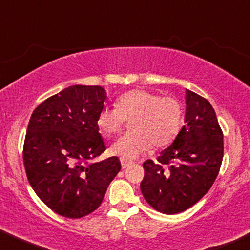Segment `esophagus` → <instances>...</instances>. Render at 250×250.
Here are the masks:
<instances>
[{"label": "esophagus", "mask_w": 250, "mask_h": 250, "mask_svg": "<svg viewBox=\"0 0 250 250\" xmlns=\"http://www.w3.org/2000/svg\"><path fill=\"white\" fill-rule=\"evenodd\" d=\"M120 162H122V168L123 169H125V168H127L128 166H131L132 163V161H128V160H125V159H120Z\"/></svg>", "instance_id": "esophagus-1"}]
</instances>
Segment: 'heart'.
<instances>
[{
	"label": "heart",
	"instance_id": "b5f03b06",
	"mask_svg": "<svg viewBox=\"0 0 250 250\" xmlns=\"http://www.w3.org/2000/svg\"><path fill=\"white\" fill-rule=\"evenodd\" d=\"M131 132L111 146V152L126 160L138 158L155 147L170 145L182 123V106L175 97H161L145 89L131 90L117 98L116 107H103L96 123L107 137L122 131L125 120H131Z\"/></svg>",
	"mask_w": 250,
	"mask_h": 250
}]
</instances>
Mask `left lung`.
<instances>
[{
	"label": "left lung",
	"mask_w": 250,
	"mask_h": 250,
	"mask_svg": "<svg viewBox=\"0 0 250 250\" xmlns=\"http://www.w3.org/2000/svg\"><path fill=\"white\" fill-rule=\"evenodd\" d=\"M186 125L156 161L144 162L141 192L156 211L176 214L206 195L219 174L224 134L210 102L187 89Z\"/></svg>",
	"instance_id": "1"
}]
</instances>
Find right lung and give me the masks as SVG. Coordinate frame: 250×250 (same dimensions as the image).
<instances>
[{
  "mask_svg": "<svg viewBox=\"0 0 250 250\" xmlns=\"http://www.w3.org/2000/svg\"><path fill=\"white\" fill-rule=\"evenodd\" d=\"M106 91L72 85L39 104L31 116L23 147L29 183L55 213L79 219L101 205L120 170L117 156L90 162L106 149L96 118Z\"/></svg>",
  "mask_w": 250,
  "mask_h": 250,
  "instance_id": "1",
  "label": "right lung"
}]
</instances>
